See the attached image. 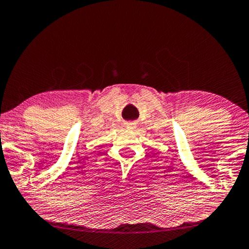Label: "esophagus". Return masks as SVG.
Segmentation results:
<instances>
[{"label": "esophagus", "instance_id": "1", "mask_svg": "<svg viewBox=\"0 0 249 249\" xmlns=\"http://www.w3.org/2000/svg\"><path fill=\"white\" fill-rule=\"evenodd\" d=\"M136 127V123H134V122H131V123L127 124V128L128 129H134Z\"/></svg>", "mask_w": 249, "mask_h": 249}]
</instances>
